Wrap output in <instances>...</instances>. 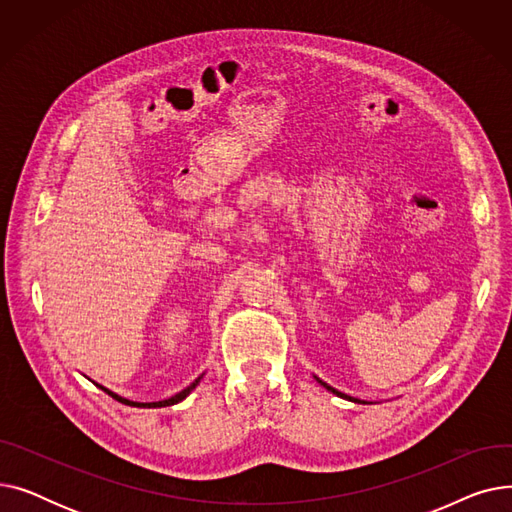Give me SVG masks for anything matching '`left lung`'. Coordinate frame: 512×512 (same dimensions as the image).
I'll use <instances>...</instances> for the list:
<instances>
[{"label":"left lung","mask_w":512,"mask_h":512,"mask_svg":"<svg viewBox=\"0 0 512 512\" xmlns=\"http://www.w3.org/2000/svg\"><path fill=\"white\" fill-rule=\"evenodd\" d=\"M315 380L321 384V386H324L326 390H330L332 394H336V396H340V398H344V400H351V402H361V405H367V400H359V398H355V396H348V394H344V392H338L336 388H332V386H328L326 382H321L319 378H317V375H315Z\"/></svg>","instance_id":"left-lung-1"}]
</instances>
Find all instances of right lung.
Wrapping results in <instances>:
<instances>
[{
	"label": "right lung",
	"mask_w": 512,
	"mask_h": 512,
	"mask_svg": "<svg viewBox=\"0 0 512 512\" xmlns=\"http://www.w3.org/2000/svg\"><path fill=\"white\" fill-rule=\"evenodd\" d=\"M203 375H205V373H201L199 378H197L191 386H186V388H184V390H180L178 394H174V396H170V398H166V400H157V402H137V400H128V398H124V396H120V394H116V392H112V390H107L105 386H99V384H97V388H101L105 394H110L114 400L122 402V405H128V407H139V409H159V407H170V405H176V402H182L188 394H191V392L199 386V382L203 380Z\"/></svg>",
	"instance_id": "add662e5"
}]
</instances>
